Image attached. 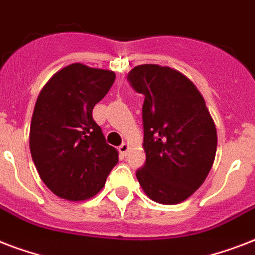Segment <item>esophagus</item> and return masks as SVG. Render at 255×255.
<instances>
[{"instance_id": "esophagus-1", "label": "esophagus", "mask_w": 255, "mask_h": 255, "mask_svg": "<svg viewBox=\"0 0 255 255\" xmlns=\"http://www.w3.org/2000/svg\"><path fill=\"white\" fill-rule=\"evenodd\" d=\"M118 151H119V153L122 155V157H126V156L128 155V151H129V145H128L127 143H123L119 148H118Z\"/></svg>"}]
</instances>
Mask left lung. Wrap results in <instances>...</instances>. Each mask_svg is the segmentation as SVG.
<instances>
[{
	"label": "left lung",
	"mask_w": 255,
	"mask_h": 255,
	"mask_svg": "<svg viewBox=\"0 0 255 255\" xmlns=\"http://www.w3.org/2000/svg\"><path fill=\"white\" fill-rule=\"evenodd\" d=\"M143 104L147 161L136 172L153 201H185L205 181L217 149V131L194 83L168 66L140 65L128 74Z\"/></svg>",
	"instance_id": "1"
}]
</instances>
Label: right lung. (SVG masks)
<instances>
[{"instance_id": "1", "label": "right lung", "mask_w": 255, "mask_h": 255, "mask_svg": "<svg viewBox=\"0 0 255 255\" xmlns=\"http://www.w3.org/2000/svg\"><path fill=\"white\" fill-rule=\"evenodd\" d=\"M114 81V71L73 63L54 74L38 95L30 152L39 177L58 197H94L118 163L119 153L92 119V108Z\"/></svg>"}]
</instances>
